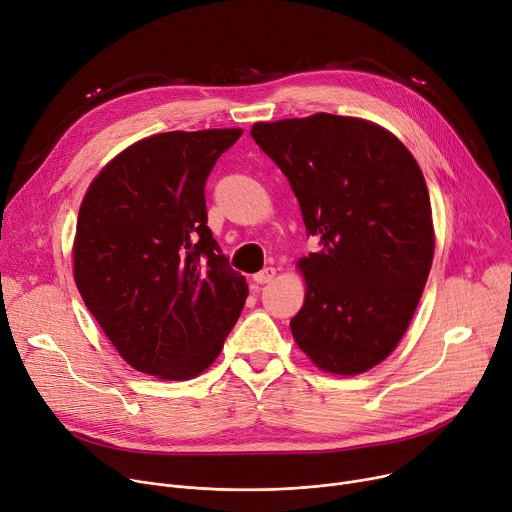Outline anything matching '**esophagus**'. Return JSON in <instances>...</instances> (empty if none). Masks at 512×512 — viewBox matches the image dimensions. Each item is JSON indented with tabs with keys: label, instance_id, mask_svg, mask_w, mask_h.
I'll use <instances>...</instances> for the list:
<instances>
[{
	"label": "esophagus",
	"instance_id": "1",
	"mask_svg": "<svg viewBox=\"0 0 512 512\" xmlns=\"http://www.w3.org/2000/svg\"><path fill=\"white\" fill-rule=\"evenodd\" d=\"M273 277H275V269L273 267H265V269H261L259 273L253 275V280L257 284H269V282H273Z\"/></svg>",
	"mask_w": 512,
	"mask_h": 512
}]
</instances>
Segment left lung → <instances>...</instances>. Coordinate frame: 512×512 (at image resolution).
<instances>
[{
    "mask_svg": "<svg viewBox=\"0 0 512 512\" xmlns=\"http://www.w3.org/2000/svg\"><path fill=\"white\" fill-rule=\"evenodd\" d=\"M251 136L320 245L298 261L306 298L292 335L320 369L361 374L394 351L427 284L435 235L423 171L394 134L359 118L257 122Z\"/></svg>",
    "mask_w": 512,
    "mask_h": 512,
    "instance_id": "1",
    "label": "left lung"
}]
</instances>
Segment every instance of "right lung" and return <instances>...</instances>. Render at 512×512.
<instances>
[{"instance_id":"1","label":"right lung","mask_w":512,"mask_h":512,"mask_svg":"<svg viewBox=\"0 0 512 512\" xmlns=\"http://www.w3.org/2000/svg\"><path fill=\"white\" fill-rule=\"evenodd\" d=\"M241 128L163 132L89 185L73 245L77 290L138 371L190 380L218 357L249 288L208 228L206 179Z\"/></svg>"}]
</instances>
